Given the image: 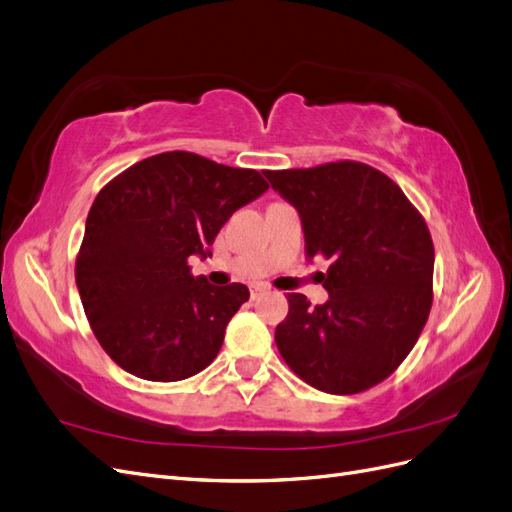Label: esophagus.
Segmentation results:
<instances>
[{
	"label": "esophagus",
	"instance_id": "1",
	"mask_svg": "<svg viewBox=\"0 0 512 512\" xmlns=\"http://www.w3.org/2000/svg\"><path fill=\"white\" fill-rule=\"evenodd\" d=\"M250 292H252V299H256L258 294L267 292V286H262V284H254V286H250Z\"/></svg>",
	"mask_w": 512,
	"mask_h": 512
}]
</instances>
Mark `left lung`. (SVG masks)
I'll use <instances>...</instances> for the list:
<instances>
[{
  "instance_id": "obj_1",
  "label": "left lung",
  "mask_w": 512,
  "mask_h": 512,
  "mask_svg": "<svg viewBox=\"0 0 512 512\" xmlns=\"http://www.w3.org/2000/svg\"><path fill=\"white\" fill-rule=\"evenodd\" d=\"M297 207L307 256L331 265L329 301L288 294L275 344L303 382L331 395L363 393L414 348L433 303V241L423 215L378 168L339 160L265 170Z\"/></svg>"
}]
</instances>
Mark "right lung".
Returning <instances> with one entry per match:
<instances>
[{
	"instance_id": "add662e5",
	"label": "right lung",
	"mask_w": 512,
	"mask_h": 512,
	"mask_svg": "<svg viewBox=\"0 0 512 512\" xmlns=\"http://www.w3.org/2000/svg\"><path fill=\"white\" fill-rule=\"evenodd\" d=\"M269 183L190 151L145 158L108 181L89 209L76 286L89 327L128 374L177 382L218 356L224 331L250 299L243 284L211 286L188 258Z\"/></svg>"
}]
</instances>
